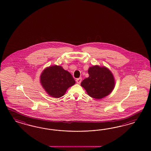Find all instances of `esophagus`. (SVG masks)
Here are the masks:
<instances>
[{
	"instance_id": "esophagus-1",
	"label": "esophagus",
	"mask_w": 151,
	"mask_h": 151,
	"mask_svg": "<svg viewBox=\"0 0 151 151\" xmlns=\"http://www.w3.org/2000/svg\"><path fill=\"white\" fill-rule=\"evenodd\" d=\"M81 81H82V78H77L76 79V82H77V83H78V84H80L81 82Z\"/></svg>"
}]
</instances>
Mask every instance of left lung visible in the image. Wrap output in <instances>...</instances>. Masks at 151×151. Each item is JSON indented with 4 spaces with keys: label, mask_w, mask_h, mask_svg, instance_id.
I'll return each mask as SVG.
<instances>
[{
    "label": "left lung",
    "mask_w": 151,
    "mask_h": 151,
    "mask_svg": "<svg viewBox=\"0 0 151 151\" xmlns=\"http://www.w3.org/2000/svg\"><path fill=\"white\" fill-rule=\"evenodd\" d=\"M89 77L81 83L88 94L96 99L108 96L115 87V80L111 71L106 67L93 65L88 70Z\"/></svg>",
    "instance_id": "8db88e82"
}]
</instances>
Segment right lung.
I'll return each instance as SVG.
<instances>
[{
	"mask_svg": "<svg viewBox=\"0 0 151 151\" xmlns=\"http://www.w3.org/2000/svg\"><path fill=\"white\" fill-rule=\"evenodd\" d=\"M40 82L48 95L58 98L63 96L76 81L72 74L62 66L54 65L44 69L40 76Z\"/></svg>",
	"mask_w": 151,
	"mask_h": 151,
	"instance_id": "add662e5",
	"label": "right lung"
}]
</instances>
